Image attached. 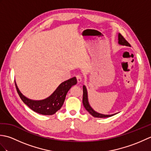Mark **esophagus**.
<instances>
[{
  "instance_id": "1",
  "label": "esophagus",
  "mask_w": 151,
  "mask_h": 151,
  "mask_svg": "<svg viewBox=\"0 0 151 151\" xmlns=\"http://www.w3.org/2000/svg\"><path fill=\"white\" fill-rule=\"evenodd\" d=\"M76 80H77V82L78 83H81V82H82V77H81V76H80V75H77V76H76Z\"/></svg>"
}]
</instances>
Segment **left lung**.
<instances>
[{
	"instance_id": "8db88e82",
	"label": "left lung",
	"mask_w": 151,
	"mask_h": 151,
	"mask_svg": "<svg viewBox=\"0 0 151 151\" xmlns=\"http://www.w3.org/2000/svg\"><path fill=\"white\" fill-rule=\"evenodd\" d=\"M118 44L121 45L123 46H127V47H131L130 45L128 43V41L124 39V38L123 37V36L121 34L119 33L118 34ZM82 102H83V105H84V108H86V110H87L89 114H90L92 116H93L95 117H99V118H104V117H111L113 115L117 114H110V115H105V114H102L100 113H98L96 111H95L92 108V107L89 104V100H88V90L87 88L85 86H83V99H82Z\"/></svg>"
}]
</instances>
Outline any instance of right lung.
<instances>
[{
  "label": "right lung",
  "mask_w": 151,
  "mask_h": 151,
  "mask_svg": "<svg viewBox=\"0 0 151 151\" xmlns=\"http://www.w3.org/2000/svg\"><path fill=\"white\" fill-rule=\"evenodd\" d=\"M76 83L77 81L76 77L70 78L61 83L56 90L47 98L42 100H32L22 95L15 82L16 89L24 103L36 113L45 115H53L62 108L67 92Z\"/></svg>",
  "instance_id": "1"
}]
</instances>
